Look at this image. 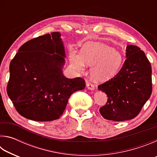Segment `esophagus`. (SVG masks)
<instances>
[{"label":"esophagus","instance_id":"1","mask_svg":"<svg viewBox=\"0 0 157 157\" xmlns=\"http://www.w3.org/2000/svg\"><path fill=\"white\" fill-rule=\"evenodd\" d=\"M86 87L87 89H89V90H91V91H93V90L95 89V86L94 84H90V83H87L86 84Z\"/></svg>","mask_w":157,"mask_h":157}]
</instances>
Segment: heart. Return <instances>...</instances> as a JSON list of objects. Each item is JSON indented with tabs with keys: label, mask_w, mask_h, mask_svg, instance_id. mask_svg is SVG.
I'll return each mask as SVG.
<instances>
[{
	"label": "heart",
	"mask_w": 157,
	"mask_h": 157,
	"mask_svg": "<svg viewBox=\"0 0 157 157\" xmlns=\"http://www.w3.org/2000/svg\"><path fill=\"white\" fill-rule=\"evenodd\" d=\"M70 62L78 72H84L86 64L91 66V75L96 81H105L118 72L123 58L112 47L99 42L85 44L81 53L73 50L70 52Z\"/></svg>",
	"instance_id": "b5f03b06"
}]
</instances>
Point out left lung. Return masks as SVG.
<instances>
[{
	"label": "left lung",
	"instance_id": "8db88e82",
	"mask_svg": "<svg viewBox=\"0 0 157 157\" xmlns=\"http://www.w3.org/2000/svg\"><path fill=\"white\" fill-rule=\"evenodd\" d=\"M126 57L120 71L98 87L108 97L106 105L100 109L107 120L123 121L135 118L152 94V67L144 52L128 45Z\"/></svg>",
	"mask_w": 157,
	"mask_h": 157
}]
</instances>
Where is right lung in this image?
Listing matches in <instances>:
<instances>
[{
    "label": "right lung",
    "instance_id": "1",
    "mask_svg": "<svg viewBox=\"0 0 157 157\" xmlns=\"http://www.w3.org/2000/svg\"><path fill=\"white\" fill-rule=\"evenodd\" d=\"M60 36L55 32L31 39L10 62L7 95L18 113L30 120L58 119L71 94L85 88L82 78L63 75L65 50Z\"/></svg>",
    "mask_w": 157,
    "mask_h": 157
}]
</instances>
